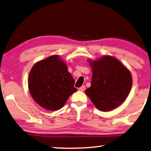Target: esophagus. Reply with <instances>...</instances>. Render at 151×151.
I'll return each instance as SVG.
<instances>
[{
	"instance_id": "34e87169",
	"label": "esophagus",
	"mask_w": 151,
	"mask_h": 151,
	"mask_svg": "<svg viewBox=\"0 0 151 151\" xmlns=\"http://www.w3.org/2000/svg\"><path fill=\"white\" fill-rule=\"evenodd\" d=\"M85 89V85H82L81 87L78 88V90H79V91H83Z\"/></svg>"
}]
</instances>
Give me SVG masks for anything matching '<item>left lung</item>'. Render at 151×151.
I'll use <instances>...</instances> for the list:
<instances>
[{
  "label": "left lung",
  "instance_id": "left-lung-1",
  "mask_svg": "<svg viewBox=\"0 0 151 151\" xmlns=\"http://www.w3.org/2000/svg\"><path fill=\"white\" fill-rule=\"evenodd\" d=\"M90 65L91 83L85 94L101 111L116 109L129 95L132 85L131 73L119 60L109 55L91 61Z\"/></svg>",
  "mask_w": 151,
  "mask_h": 151
}]
</instances>
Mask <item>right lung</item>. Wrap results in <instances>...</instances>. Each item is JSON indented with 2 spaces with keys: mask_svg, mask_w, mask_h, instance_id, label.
<instances>
[{
  "mask_svg": "<svg viewBox=\"0 0 151 151\" xmlns=\"http://www.w3.org/2000/svg\"><path fill=\"white\" fill-rule=\"evenodd\" d=\"M75 81L66 64L58 55L38 62L28 76V88L32 98L48 111H58L76 91Z\"/></svg>",
  "mask_w": 151,
  "mask_h": 151,
  "instance_id": "add662e5",
  "label": "right lung"
}]
</instances>
